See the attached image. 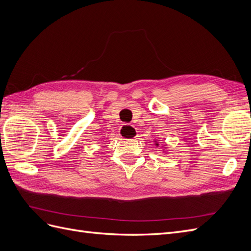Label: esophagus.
<instances>
[{
  "instance_id": "34e87169",
  "label": "esophagus",
  "mask_w": 251,
  "mask_h": 251,
  "mask_svg": "<svg viewBox=\"0 0 251 251\" xmlns=\"http://www.w3.org/2000/svg\"><path fill=\"white\" fill-rule=\"evenodd\" d=\"M120 136L124 138H127V139H131V138H135L137 137V135H136V128L131 126V125H124L123 126L120 127Z\"/></svg>"
}]
</instances>
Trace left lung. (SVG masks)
Instances as JSON below:
<instances>
[{
	"label": "left lung",
	"mask_w": 251,
	"mask_h": 251,
	"mask_svg": "<svg viewBox=\"0 0 251 251\" xmlns=\"http://www.w3.org/2000/svg\"><path fill=\"white\" fill-rule=\"evenodd\" d=\"M157 146H158V144H157Z\"/></svg>",
	"instance_id": "left-lung-1"
}]
</instances>
